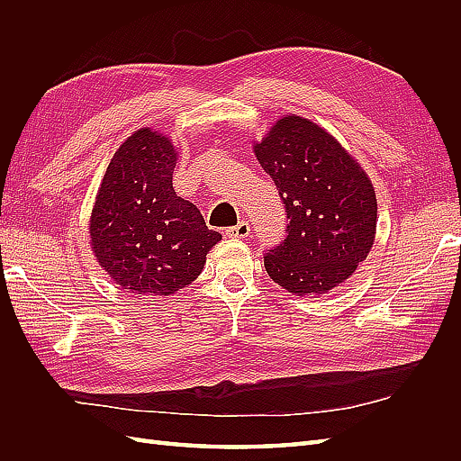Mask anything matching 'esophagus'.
Wrapping results in <instances>:
<instances>
[{
  "label": "esophagus",
  "instance_id": "obj_1",
  "mask_svg": "<svg viewBox=\"0 0 461 461\" xmlns=\"http://www.w3.org/2000/svg\"><path fill=\"white\" fill-rule=\"evenodd\" d=\"M225 234L229 236V239L242 240V239H246V236L249 234V225H248L246 221H242V222H239V225H236V227L227 229V230H225Z\"/></svg>",
  "mask_w": 461,
  "mask_h": 461
}]
</instances>
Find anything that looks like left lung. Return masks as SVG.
<instances>
[{"label": "left lung", "instance_id": "obj_1", "mask_svg": "<svg viewBox=\"0 0 461 461\" xmlns=\"http://www.w3.org/2000/svg\"><path fill=\"white\" fill-rule=\"evenodd\" d=\"M254 153L283 198L288 234L269 249L267 275L298 296L340 286L375 242L376 196L371 178L323 127L285 115L254 142Z\"/></svg>", "mask_w": 461, "mask_h": 461}]
</instances>
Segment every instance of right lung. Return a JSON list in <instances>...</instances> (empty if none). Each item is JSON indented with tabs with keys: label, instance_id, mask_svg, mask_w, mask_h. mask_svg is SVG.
Instances as JSON below:
<instances>
[{
	"label": "right lung",
	"instance_id": "1",
	"mask_svg": "<svg viewBox=\"0 0 461 461\" xmlns=\"http://www.w3.org/2000/svg\"><path fill=\"white\" fill-rule=\"evenodd\" d=\"M175 144L134 131L111 158L90 215V246L111 281L134 296H173L196 281L221 234L176 196Z\"/></svg>",
	"mask_w": 461,
	"mask_h": 461
}]
</instances>
